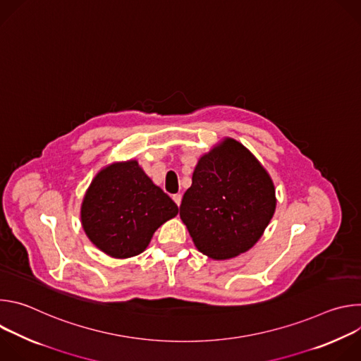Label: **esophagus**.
<instances>
[{
	"label": "esophagus",
	"mask_w": 361,
	"mask_h": 361,
	"mask_svg": "<svg viewBox=\"0 0 361 361\" xmlns=\"http://www.w3.org/2000/svg\"><path fill=\"white\" fill-rule=\"evenodd\" d=\"M181 198H183L181 194H174V195H173V200L176 201V204L178 205V207H180V204H181Z\"/></svg>",
	"instance_id": "1"
}]
</instances>
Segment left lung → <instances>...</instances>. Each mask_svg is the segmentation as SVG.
<instances>
[{
	"label": "left lung",
	"mask_w": 361,
	"mask_h": 361,
	"mask_svg": "<svg viewBox=\"0 0 361 361\" xmlns=\"http://www.w3.org/2000/svg\"><path fill=\"white\" fill-rule=\"evenodd\" d=\"M274 210L270 176L244 145L227 138L200 159L180 217L202 254L226 260L259 241Z\"/></svg>",
	"instance_id": "1"
}]
</instances>
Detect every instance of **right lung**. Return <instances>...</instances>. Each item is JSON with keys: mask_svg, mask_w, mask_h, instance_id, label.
<instances>
[{"mask_svg": "<svg viewBox=\"0 0 361 361\" xmlns=\"http://www.w3.org/2000/svg\"><path fill=\"white\" fill-rule=\"evenodd\" d=\"M177 214V204L134 160L101 170L81 205L85 234L116 259L142 252L154 231Z\"/></svg>", "mask_w": 361, "mask_h": 361, "instance_id": "1", "label": "right lung"}]
</instances>
